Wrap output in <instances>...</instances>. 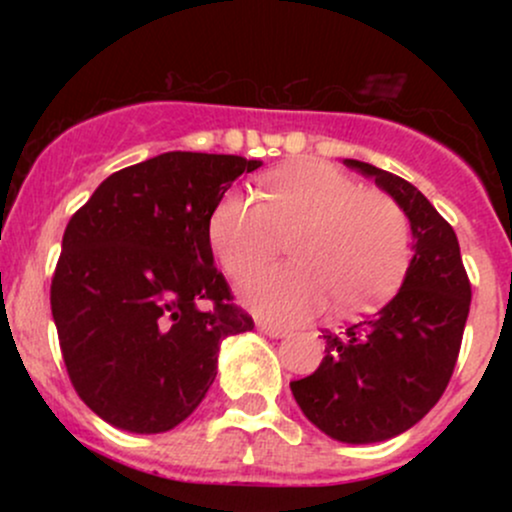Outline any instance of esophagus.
Instances as JSON below:
<instances>
[{
    "label": "esophagus",
    "mask_w": 512,
    "mask_h": 512,
    "mask_svg": "<svg viewBox=\"0 0 512 512\" xmlns=\"http://www.w3.org/2000/svg\"><path fill=\"white\" fill-rule=\"evenodd\" d=\"M257 330H260L262 334H267V337H274V339L286 337V330H284V327L272 325V322H257Z\"/></svg>",
    "instance_id": "obj_1"
}]
</instances>
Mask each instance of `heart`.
I'll use <instances>...</instances> for the list:
<instances>
[{
    "label": "heart",
    "instance_id": "b5f03b06",
    "mask_svg": "<svg viewBox=\"0 0 512 512\" xmlns=\"http://www.w3.org/2000/svg\"><path fill=\"white\" fill-rule=\"evenodd\" d=\"M281 240H291L293 267L267 269L240 286L245 305L269 320H308L330 298L339 313H366L409 267L402 207L322 161L269 173L264 202L245 190L226 192L209 216V243L233 279L272 260Z\"/></svg>",
    "mask_w": 512,
    "mask_h": 512
}]
</instances>
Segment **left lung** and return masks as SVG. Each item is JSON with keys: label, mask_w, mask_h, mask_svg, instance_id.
Returning a JSON list of instances; mask_svg holds the SVG:
<instances>
[{"label": "left lung", "mask_w": 512, "mask_h": 512, "mask_svg": "<svg viewBox=\"0 0 512 512\" xmlns=\"http://www.w3.org/2000/svg\"><path fill=\"white\" fill-rule=\"evenodd\" d=\"M344 163L402 207L414 257L378 313L342 334L325 330V358L291 392L322 433L363 445L399 436L436 407L460 354L472 286L455 231L411 182L354 158Z\"/></svg>", "instance_id": "obj_1"}]
</instances>
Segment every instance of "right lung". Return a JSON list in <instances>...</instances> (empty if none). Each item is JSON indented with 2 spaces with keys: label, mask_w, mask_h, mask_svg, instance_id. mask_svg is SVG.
<instances>
[{
  "label": "right lung",
  "mask_w": 512,
  "mask_h": 512,
  "mask_svg": "<svg viewBox=\"0 0 512 512\" xmlns=\"http://www.w3.org/2000/svg\"><path fill=\"white\" fill-rule=\"evenodd\" d=\"M262 161L168 151L117 170L69 219L50 286L69 380L129 433H163L199 407L219 346L250 332L209 243V216Z\"/></svg>",
  "instance_id": "obj_1"
}]
</instances>
